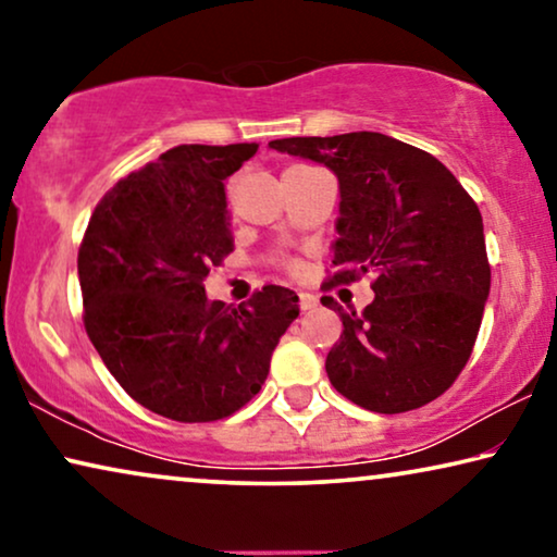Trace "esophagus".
I'll list each match as a JSON object with an SVG mask.
<instances>
[{
  "label": "esophagus",
  "instance_id": "34e87169",
  "mask_svg": "<svg viewBox=\"0 0 557 557\" xmlns=\"http://www.w3.org/2000/svg\"><path fill=\"white\" fill-rule=\"evenodd\" d=\"M317 296L309 294V292H299V307L307 311V309H314L317 307Z\"/></svg>",
  "mask_w": 557,
  "mask_h": 557
}]
</instances>
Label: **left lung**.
Wrapping results in <instances>:
<instances>
[{"instance_id":"8db88e82","label":"left lung","mask_w":557,"mask_h":557,"mask_svg":"<svg viewBox=\"0 0 557 557\" xmlns=\"http://www.w3.org/2000/svg\"><path fill=\"white\" fill-rule=\"evenodd\" d=\"M269 147L324 164L339 182L330 286L375 273L362 314L322 299L345 326L324 362L330 383L375 413L436 400L467 364L490 299L476 202L436 157L377 132Z\"/></svg>"}]
</instances>
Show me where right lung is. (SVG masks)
Segmentation results:
<instances>
[{"mask_svg": "<svg viewBox=\"0 0 557 557\" xmlns=\"http://www.w3.org/2000/svg\"><path fill=\"white\" fill-rule=\"evenodd\" d=\"M258 144H182L98 202L78 253L86 332L119 385L151 413L218 421L261 391L299 296L263 286L210 301L202 281L233 250L225 180Z\"/></svg>", "mask_w": 557, "mask_h": 557, "instance_id": "right-lung-1", "label": "right lung"}]
</instances>
